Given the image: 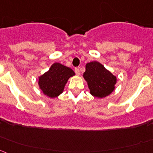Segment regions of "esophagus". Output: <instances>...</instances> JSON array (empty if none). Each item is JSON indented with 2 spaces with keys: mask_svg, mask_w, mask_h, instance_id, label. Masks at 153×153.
I'll return each instance as SVG.
<instances>
[{
  "mask_svg": "<svg viewBox=\"0 0 153 153\" xmlns=\"http://www.w3.org/2000/svg\"><path fill=\"white\" fill-rule=\"evenodd\" d=\"M75 73L76 74V75H79L80 74V71H79V68H75Z\"/></svg>",
  "mask_w": 153,
  "mask_h": 153,
  "instance_id": "1",
  "label": "esophagus"
}]
</instances>
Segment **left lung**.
Instances as JSON below:
<instances>
[{"label":"left lung","mask_w":153,"mask_h":153,"mask_svg":"<svg viewBox=\"0 0 153 153\" xmlns=\"http://www.w3.org/2000/svg\"><path fill=\"white\" fill-rule=\"evenodd\" d=\"M83 77L88 83L91 95L98 98L111 94L117 80L116 76L98 62L86 64Z\"/></svg>","instance_id":"left-lung-1"}]
</instances>
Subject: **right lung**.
Instances as JSON below:
<instances>
[{
	"instance_id": "right-lung-1",
	"label": "right lung",
	"mask_w": 153,
	"mask_h": 153,
	"mask_svg": "<svg viewBox=\"0 0 153 153\" xmlns=\"http://www.w3.org/2000/svg\"><path fill=\"white\" fill-rule=\"evenodd\" d=\"M75 75L72 69L54 63L49 71L39 76L38 85L45 95L53 98L62 94L68 79Z\"/></svg>"
}]
</instances>
